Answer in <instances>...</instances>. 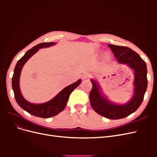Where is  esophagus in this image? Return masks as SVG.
Returning a JSON list of instances; mask_svg holds the SVG:
<instances>
[{"label":"esophagus","instance_id":"esophagus-1","mask_svg":"<svg viewBox=\"0 0 157 157\" xmlns=\"http://www.w3.org/2000/svg\"><path fill=\"white\" fill-rule=\"evenodd\" d=\"M90 76H91V75H90V73H86L82 75V78L83 79H88L90 77Z\"/></svg>","mask_w":157,"mask_h":157}]
</instances>
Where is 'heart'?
<instances>
[{"label":"heart","instance_id":"obj_1","mask_svg":"<svg viewBox=\"0 0 157 157\" xmlns=\"http://www.w3.org/2000/svg\"><path fill=\"white\" fill-rule=\"evenodd\" d=\"M105 58H106L107 59H109V58H110V56H109V55L108 54H105Z\"/></svg>","mask_w":157,"mask_h":157}]
</instances>
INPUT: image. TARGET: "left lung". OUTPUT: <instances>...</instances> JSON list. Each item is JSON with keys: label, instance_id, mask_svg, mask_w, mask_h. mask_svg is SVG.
<instances>
[{"label": "left lung", "instance_id": "1", "mask_svg": "<svg viewBox=\"0 0 157 157\" xmlns=\"http://www.w3.org/2000/svg\"><path fill=\"white\" fill-rule=\"evenodd\" d=\"M118 63L126 64L134 70V94L131 100L123 105H117L104 97L99 84L92 79V88L90 93V105L99 115L109 119L116 120L125 118L135 112L144 100L147 88V65L136 52L126 46L109 44Z\"/></svg>", "mask_w": 157, "mask_h": 157}]
</instances>
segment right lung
<instances>
[{"label":"right lung","mask_w":157,"mask_h":157,"mask_svg":"<svg viewBox=\"0 0 157 157\" xmlns=\"http://www.w3.org/2000/svg\"><path fill=\"white\" fill-rule=\"evenodd\" d=\"M56 44V42H42L33 47L26 52L20 60H18L13 71L12 85L16 102L23 110L38 117L50 118L57 115L62 111L67 105L70 94L82 81L81 79L78 80L76 82L63 88L51 100L44 103L33 104L23 98L20 89V77L23 66L40 48H47Z\"/></svg>","instance_id":"right-lung-1"}]
</instances>
